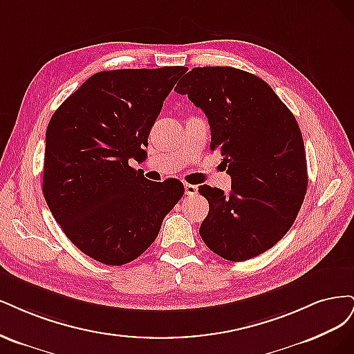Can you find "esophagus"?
Masks as SVG:
<instances>
[{
    "label": "esophagus",
    "mask_w": 354,
    "mask_h": 354,
    "mask_svg": "<svg viewBox=\"0 0 354 354\" xmlns=\"http://www.w3.org/2000/svg\"><path fill=\"white\" fill-rule=\"evenodd\" d=\"M198 191L197 185H192V184H185V194L188 197H194Z\"/></svg>",
    "instance_id": "obj_1"
}]
</instances>
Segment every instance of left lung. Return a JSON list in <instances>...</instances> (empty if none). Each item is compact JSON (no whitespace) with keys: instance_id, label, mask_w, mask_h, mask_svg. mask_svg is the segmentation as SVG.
I'll list each match as a JSON object with an SVG mask.
<instances>
[{"instance_id":"1","label":"left lung","mask_w":354,"mask_h":354,"mask_svg":"<svg viewBox=\"0 0 354 354\" xmlns=\"http://www.w3.org/2000/svg\"><path fill=\"white\" fill-rule=\"evenodd\" d=\"M175 89L206 113L210 148L232 179L230 194L198 188L210 206L203 241L231 261L265 253L288 232L309 184L297 120L263 79L234 67H194Z\"/></svg>"}]
</instances>
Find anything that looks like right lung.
<instances>
[{"label": "right lung", "instance_id": "obj_1", "mask_svg": "<svg viewBox=\"0 0 354 354\" xmlns=\"http://www.w3.org/2000/svg\"><path fill=\"white\" fill-rule=\"evenodd\" d=\"M188 69L98 72L55 110L45 138L42 192L63 232L86 256L127 265L150 247L184 196L129 166L145 157L163 101Z\"/></svg>", "mask_w": 354, "mask_h": 354}]
</instances>
